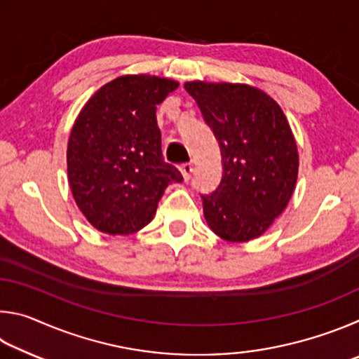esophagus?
I'll list each match as a JSON object with an SVG mask.
<instances>
[{
	"label": "esophagus",
	"mask_w": 359,
	"mask_h": 359,
	"mask_svg": "<svg viewBox=\"0 0 359 359\" xmlns=\"http://www.w3.org/2000/svg\"><path fill=\"white\" fill-rule=\"evenodd\" d=\"M180 172H182V175H184L185 180H190L191 172H193V165H191V163H184V165L180 166Z\"/></svg>",
	"instance_id": "1"
}]
</instances>
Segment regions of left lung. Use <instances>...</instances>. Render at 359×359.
I'll list each match as a JSON object with an SVG mask.
<instances>
[{
	"mask_svg": "<svg viewBox=\"0 0 359 359\" xmlns=\"http://www.w3.org/2000/svg\"><path fill=\"white\" fill-rule=\"evenodd\" d=\"M220 145V185L201 194L209 228L228 242L259 238L294 191L299 155L280 106L245 83L187 82Z\"/></svg>",
	"mask_w": 359,
	"mask_h": 359,
	"instance_id": "8db88e82",
	"label": "left lung"
}]
</instances>
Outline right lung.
Masks as SVG:
<instances>
[{
	"label": "right lung",
	"instance_id": "add662e5",
	"mask_svg": "<svg viewBox=\"0 0 359 359\" xmlns=\"http://www.w3.org/2000/svg\"><path fill=\"white\" fill-rule=\"evenodd\" d=\"M179 82L121 76L96 92L72 125L66 161L77 208L106 234H133L150 223L166 187L182 182L163 160L156 106Z\"/></svg>",
	"mask_w": 359,
	"mask_h": 359
}]
</instances>
